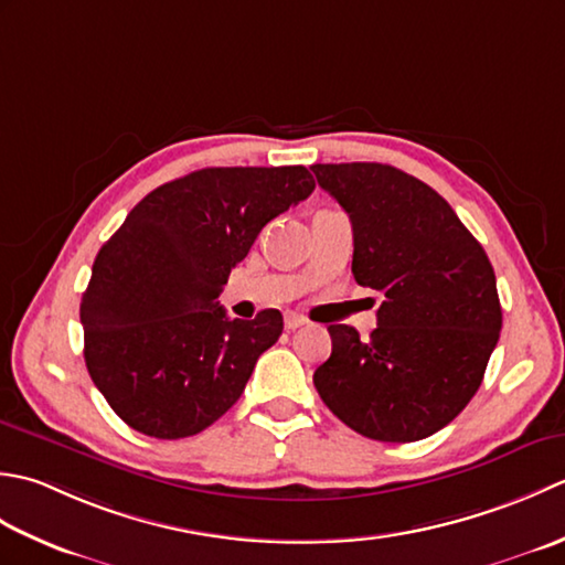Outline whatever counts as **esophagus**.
<instances>
[{
	"label": "esophagus",
	"mask_w": 565,
	"mask_h": 565,
	"mask_svg": "<svg viewBox=\"0 0 565 565\" xmlns=\"http://www.w3.org/2000/svg\"><path fill=\"white\" fill-rule=\"evenodd\" d=\"M305 324H307L305 317H299V315H295V312H287V315H285V329H287V331H295V329L305 327Z\"/></svg>",
	"instance_id": "obj_1"
}]
</instances>
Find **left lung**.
<instances>
[{
    "label": "left lung",
    "mask_w": 565,
    "mask_h": 565,
    "mask_svg": "<svg viewBox=\"0 0 565 565\" xmlns=\"http://www.w3.org/2000/svg\"><path fill=\"white\" fill-rule=\"evenodd\" d=\"M353 226V278L380 292L371 339L331 324L315 387L367 439L419 441L478 393L502 329L486 250L439 192L383 163H317Z\"/></svg>",
    "instance_id": "left-lung-1"
}]
</instances>
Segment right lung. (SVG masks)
I'll return each mask as SVG.
<instances>
[{
  "mask_svg": "<svg viewBox=\"0 0 565 565\" xmlns=\"http://www.w3.org/2000/svg\"><path fill=\"white\" fill-rule=\"evenodd\" d=\"M312 190L305 166L194 170L146 194L99 248L79 302L85 363L131 429L185 439L232 409L282 315L228 319L218 295L260 228Z\"/></svg>",
  "mask_w": 565,
  "mask_h": 565,
  "instance_id": "1",
  "label": "right lung"
}]
</instances>
